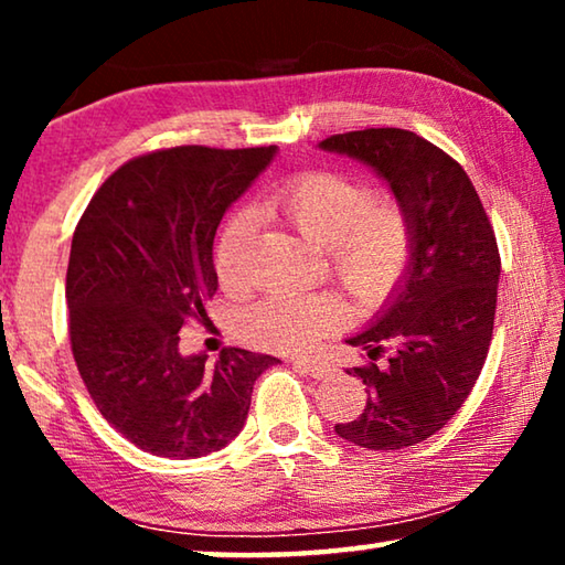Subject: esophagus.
I'll list each match as a JSON object with an SVG mask.
<instances>
[{
    "mask_svg": "<svg viewBox=\"0 0 565 565\" xmlns=\"http://www.w3.org/2000/svg\"><path fill=\"white\" fill-rule=\"evenodd\" d=\"M294 369L301 371V374H306V376H311V379H327L329 371H331L327 363L311 361V359H296Z\"/></svg>",
    "mask_w": 565,
    "mask_h": 565,
    "instance_id": "1",
    "label": "esophagus"
}]
</instances>
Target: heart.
<instances>
[{
    "label": "heart",
    "instance_id": "heart-1",
    "mask_svg": "<svg viewBox=\"0 0 565 565\" xmlns=\"http://www.w3.org/2000/svg\"><path fill=\"white\" fill-rule=\"evenodd\" d=\"M256 212L279 218L311 246L323 248L331 274L361 306H379L406 279L414 259V224L404 206L391 196H371L369 184L341 171L296 174ZM254 218H228L216 244V274L226 289L248 281ZM347 319L333 296L274 291L242 311L244 339L264 349L303 351Z\"/></svg>",
    "mask_w": 565,
    "mask_h": 565
}]
</instances>
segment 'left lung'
<instances>
[{"mask_svg":"<svg viewBox=\"0 0 565 565\" xmlns=\"http://www.w3.org/2000/svg\"><path fill=\"white\" fill-rule=\"evenodd\" d=\"M386 181L414 224L406 279L363 331L347 337L371 359L347 374L366 384V408L337 434L371 451L426 441L461 408L489 353L499 294V246L481 199L458 161L406 129L323 139ZM391 348L386 364L377 353Z\"/></svg>","mask_w":565,"mask_h":565,"instance_id":"8db88e82","label":"left lung"}]
</instances>
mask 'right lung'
Listing matches in <instances>:
<instances>
[{"label":"right lung","mask_w":565,"mask_h":565,"mask_svg":"<svg viewBox=\"0 0 565 565\" xmlns=\"http://www.w3.org/2000/svg\"><path fill=\"white\" fill-rule=\"evenodd\" d=\"M276 147H177L131 159L76 224L66 269L72 353L102 416L164 458H202L242 434L256 379L279 359L184 356L179 333L216 294L218 222Z\"/></svg>","instance_id":"obj_1"}]
</instances>
